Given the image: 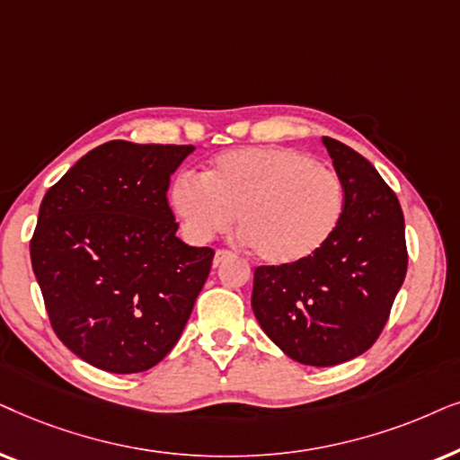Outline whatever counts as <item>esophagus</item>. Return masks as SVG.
Returning <instances> with one entry per match:
<instances>
[{
	"label": "esophagus",
	"mask_w": 460,
	"mask_h": 460,
	"mask_svg": "<svg viewBox=\"0 0 460 460\" xmlns=\"http://www.w3.org/2000/svg\"><path fill=\"white\" fill-rule=\"evenodd\" d=\"M231 252L229 250H217V254H214V267H218L220 262H223L225 259H229Z\"/></svg>",
	"instance_id": "esophagus-1"
}]
</instances>
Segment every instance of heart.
Segmentation results:
<instances>
[{
	"label": "heart",
	"instance_id": "b5f03b06",
	"mask_svg": "<svg viewBox=\"0 0 460 460\" xmlns=\"http://www.w3.org/2000/svg\"><path fill=\"white\" fill-rule=\"evenodd\" d=\"M170 199L193 242L225 234L235 214L261 261L294 265L320 252L339 229L345 187L307 153L250 146L218 155L201 176H176Z\"/></svg>",
	"mask_w": 460,
	"mask_h": 460
}]
</instances>
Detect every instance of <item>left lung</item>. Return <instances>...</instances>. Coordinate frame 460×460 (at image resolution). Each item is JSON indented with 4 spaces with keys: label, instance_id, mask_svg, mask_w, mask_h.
<instances>
[{
    "label": "left lung",
    "instance_id": "left-lung-1",
    "mask_svg": "<svg viewBox=\"0 0 460 460\" xmlns=\"http://www.w3.org/2000/svg\"><path fill=\"white\" fill-rule=\"evenodd\" d=\"M345 187L339 229L320 252L294 265L254 269L252 309L288 358L336 366L375 345L408 269L403 214L368 159L323 137Z\"/></svg>",
    "mask_w": 460,
    "mask_h": 460
}]
</instances>
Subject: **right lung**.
Returning <instances> with one entry per match:
<instances>
[{
    "instance_id": "add662e5",
    "label": "right lung",
    "mask_w": 460,
    "mask_h": 460,
    "mask_svg": "<svg viewBox=\"0 0 460 460\" xmlns=\"http://www.w3.org/2000/svg\"><path fill=\"white\" fill-rule=\"evenodd\" d=\"M191 151L111 140L41 199L31 265L50 326L96 368L132 375L162 362L206 284L214 250L176 237L166 198Z\"/></svg>"
}]
</instances>
